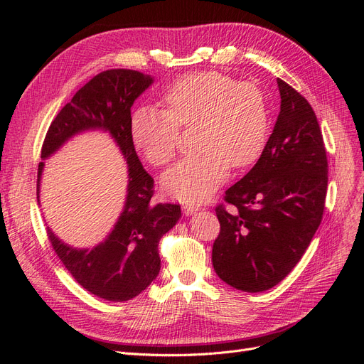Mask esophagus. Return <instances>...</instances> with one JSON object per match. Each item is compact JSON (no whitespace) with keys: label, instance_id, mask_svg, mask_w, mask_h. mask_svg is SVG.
<instances>
[{"label":"esophagus","instance_id":"1","mask_svg":"<svg viewBox=\"0 0 364 364\" xmlns=\"http://www.w3.org/2000/svg\"><path fill=\"white\" fill-rule=\"evenodd\" d=\"M183 211L186 215H192L193 213L199 211V205L195 202H184L183 203Z\"/></svg>","mask_w":364,"mask_h":364}]
</instances>
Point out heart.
Returning <instances> with one entry per match:
<instances>
[{"label":"heart","instance_id":"obj_1","mask_svg":"<svg viewBox=\"0 0 364 364\" xmlns=\"http://www.w3.org/2000/svg\"><path fill=\"white\" fill-rule=\"evenodd\" d=\"M165 110L143 106L132 113L134 147L155 166L174 158L181 128L195 129L199 153L171 166L162 177L165 192L180 200H203L228 177L230 165L255 164L269 137L264 95L250 82L221 72H195L172 82L162 95Z\"/></svg>","mask_w":364,"mask_h":364}]
</instances>
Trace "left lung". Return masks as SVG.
<instances>
[{
    "label": "left lung",
    "instance_id": "obj_1",
    "mask_svg": "<svg viewBox=\"0 0 364 364\" xmlns=\"http://www.w3.org/2000/svg\"><path fill=\"white\" fill-rule=\"evenodd\" d=\"M280 113L254 168L215 206L220 235L213 265L221 280L262 292L288 276L318 228L328 192V156L307 99L277 78Z\"/></svg>",
    "mask_w": 364,
    "mask_h": 364
}]
</instances>
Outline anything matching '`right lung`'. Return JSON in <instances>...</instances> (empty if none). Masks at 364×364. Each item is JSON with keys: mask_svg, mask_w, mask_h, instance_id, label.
Instances as JSON below:
<instances>
[{"mask_svg": "<svg viewBox=\"0 0 364 364\" xmlns=\"http://www.w3.org/2000/svg\"><path fill=\"white\" fill-rule=\"evenodd\" d=\"M153 82L149 75L131 69H109L95 75L53 119L43 143L41 158H48L68 139L85 129L109 131L128 164V195L113 232L99 246L73 250L47 236L54 252L72 277L90 294L112 302L132 299L155 280L161 270L158 245L181 217L180 205L150 202L153 178L134 149L129 122L131 106ZM44 162L38 165L36 195ZM38 202H40V196Z\"/></svg>", "mask_w": 364, "mask_h": 364, "instance_id": "add662e5", "label": "right lung"}]
</instances>
